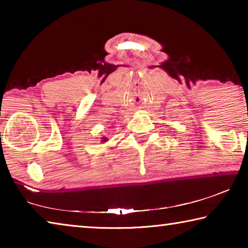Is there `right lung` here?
I'll return each instance as SVG.
<instances>
[{"label": "right lung", "instance_id": "add662e5", "mask_svg": "<svg viewBox=\"0 0 248 248\" xmlns=\"http://www.w3.org/2000/svg\"><path fill=\"white\" fill-rule=\"evenodd\" d=\"M107 140H108V139H107L106 137H103V138H102V142H107Z\"/></svg>", "mask_w": 248, "mask_h": 248}]
</instances>
